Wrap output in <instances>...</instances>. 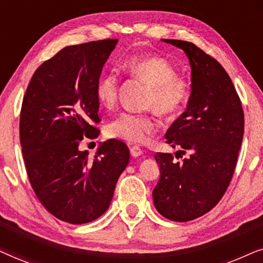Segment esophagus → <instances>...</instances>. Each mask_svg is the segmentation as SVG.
I'll list each match as a JSON object with an SVG mask.
<instances>
[{
  "mask_svg": "<svg viewBox=\"0 0 263 263\" xmlns=\"http://www.w3.org/2000/svg\"><path fill=\"white\" fill-rule=\"evenodd\" d=\"M130 154H132V157H134V158L140 157L142 154V149L140 148L139 146H132L130 147Z\"/></svg>",
  "mask_w": 263,
  "mask_h": 263,
  "instance_id": "34e87169",
  "label": "esophagus"
}]
</instances>
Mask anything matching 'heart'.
<instances>
[{
  "mask_svg": "<svg viewBox=\"0 0 263 263\" xmlns=\"http://www.w3.org/2000/svg\"><path fill=\"white\" fill-rule=\"evenodd\" d=\"M122 68L133 79L149 86L146 106L161 116H174L188 102L189 82L177 77L175 67L161 56H132ZM96 96L100 105L112 109L118 100V79L114 74L99 78ZM157 130L156 120L149 114L123 112L106 124V134L129 143L145 142Z\"/></svg>",
  "mask_w": 263,
  "mask_h": 263,
  "instance_id": "heart-1",
  "label": "heart"
}]
</instances>
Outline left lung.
Returning <instances> with one entry per match:
<instances>
[{
  "label": "left lung",
  "mask_w": 263,
  "mask_h": 263,
  "mask_svg": "<svg viewBox=\"0 0 263 263\" xmlns=\"http://www.w3.org/2000/svg\"><path fill=\"white\" fill-rule=\"evenodd\" d=\"M185 52L192 67V95L184 112L167 129L166 143L189 153L176 163L157 153L160 178L153 190L157 211L174 221L206 214L221 200L235 172L244 134L242 104L217 60L190 42L163 39Z\"/></svg>",
  "instance_id": "1"
}]
</instances>
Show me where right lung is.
<instances>
[{
    "instance_id": "right-lung-1",
    "label": "right lung",
    "mask_w": 263,
    "mask_h": 263,
    "mask_svg": "<svg viewBox=\"0 0 263 263\" xmlns=\"http://www.w3.org/2000/svg\"><path fill=\"white\" fill-rule=\"evenodd\" d=\"M117 39L67 46L34 71L20 112L27 176L41 203L60 220L86 224L105 213L129 163L128 146L110 139L96 156L79 151L96 139L100 118L96 86Z\"/></svg>"
}]
</instances>
